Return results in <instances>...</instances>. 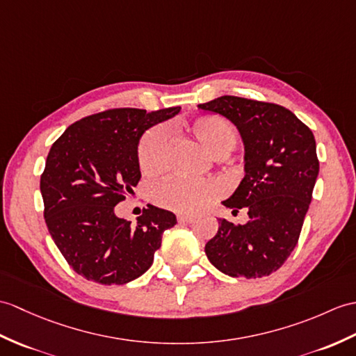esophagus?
<instances>
[{"instance_id":"obj_1","label":"esophagus","mask_w":356,"mask_h":356,"mask_svg":"<svg viewBox=\"0 0 356 356\" xmlns=\"http://www.w3.org/2000/svg\"><path fill=\"white\" fill-rule=\"evenodd\" d=\"M194 220V217L191 216H177V221L180 225H188V222H191Z\"/></svg>"}]
</instances>
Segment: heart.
Segmentation results:
<instances>
[{"mask_svg":"<svg viewBox=\"0 0 356 356\" xmlns=\"http://www.w3.org/2000/svg\"><path fill=\"white\" fill-rule=\"evenodd\" d=\"M189 134L213 158L226 156L236 145V129L227 120L206 115L195 118L186 126ZM168 131L165 127H156L147 131L138 147L139 167L147 175H156L163 167L165 147ZM154 202L162 208L180 213H193L203 209L216 197V188L206 180L168 179L153 191Z\"/></svg>","mask_w":356,"mask_h":356,"instance_id":"1","label":"heart"}]
</instances>
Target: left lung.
<instances>
[{
	"mask_svg": "<svg viewBox=\"0 0 356 356\" xmlns=\"http://www.w3.org/2000/svg\"><path fill=\"white\" fill-rule=\"evenodd\" d=\"M198 109L218 113L238 129L244 144V177L222 202L249 221L218 220V232L204 245L211 264L227 276L256 279L282 267L299 239L318 159L309 127L273 103L222 95Z\"/></svg>",
	"mask_w": 356,
	"mask_h": 356,
	"instance_id": "8db88e82",
	"label": "left lung"
}]
</instances>
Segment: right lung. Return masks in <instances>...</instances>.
<instances>
[{
    "instance_id": "1",
    "label": "right lung",
    "mask_w": 356,
    "mask_h": 356,
    "mask_svg": "<svg viewBox=\"0 0 356 356\" xmlns=\"http://www.w3.org/2000/svg\"><path fill=\"white\" fill-rule=\"evenodd\" d=\"M179 112L180 107L100 112L71 124L51 145L40 176L44 217L57 249L80 276L122 285L152 267L176 216L148 204L131 225L115 216V206L140 179L139 139Z\"/></svg>"
}]
</instances>
